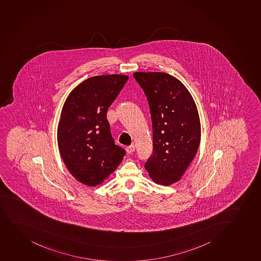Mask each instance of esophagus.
Instances as JSON below:
<instances>
[{
  "mask_svg": "<svg viewBox=\"0 0 261 261\" xmlns=\"http://www.w3.org/2000/svg\"><path fill=\"white\" fill-rule=\"evenodd\" d=\"M125 149H126V152L128 153V154H130V153H132V152H134L135 146L133 145V144H132V145L127 146L126 148H125Z\"/></svg>",
  "mask_w": 261,
  "mask_h": 261,
  "instance_id": "34e87169",
  "label": "esophagus"
}]
</instances>
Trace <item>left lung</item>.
Instances as JSON below:
<instances>
[{
  "label": "left lung",
  "instance_id": "1",
  "mask_svg": "<svg viewBox=\"0 0 261 261\" xmlns=\"http://www.w3.org/2000/svg\"><path fill=\"white\" fill-rule=\"evenodd\" d=\"M150 109L153 154L145 169L153 181L170 186L178 181L198 152L201 126L197 106L175 77L163 72H136Z\"/></svg>",
  "mask_w": 261,
  "mask_h": 261
}]
</instances>
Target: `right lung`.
I'll use <instances>...</instances> for the list:
<instances>
[{
  "label": "right lung",
  "instance_id": "obj_1",
  "mask_svg": "<svg viewBox=\"0 0 261 261\" xmlns=\"http://www.w3.org/2000/svg\"><path fill=\"white\" fill-rule=\"evenodd\" d=\"M128 78L90 77L71 91L63 105L58 127L61 156L72 175L88 187L103 183L125 155L114 143L107 113Z\"/></svg>",
  "mask_w": 261,
  "mask_h": 261
}]
</instances>
